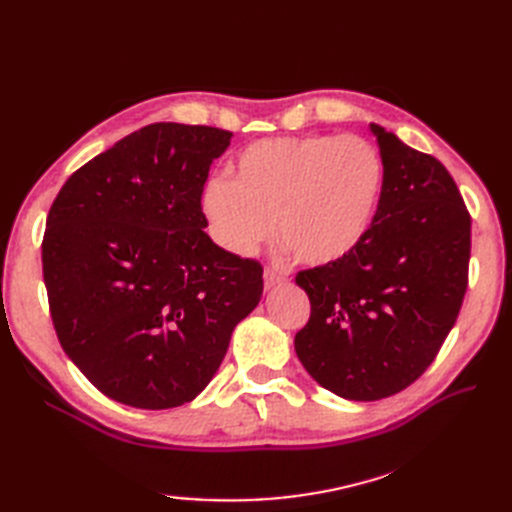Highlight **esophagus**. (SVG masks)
I'll return each instance as SVG.
<instances>
[{"label": "esophagus", "mask_w": 512, "mask_h": 512, "mask_svg": "<svg viewBox=\"0 0 512 512\" xmlns=\"http://www.w3.org/2000/svg\"><path fill=\"white\" fill-rule=\"evenodd\" d=\"M286 282V275L284 273H277L273 269H265V288L271 290L275 286H280Z\"/></svg>", "instance_id": "esophagus-1"}]
</instances>
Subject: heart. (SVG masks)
Instances as JSON below:
<instances>
[{
    "mask_svg": "<svg viewBox=\"0 0 512 512\" xmlns=\"http://www.w3.org/2000/svg\"><path fill=\"white\" fill-rule=\"evenodd\" d=\"M384 185L380 153L361 136L269 138L245 147L228 179L200 198L213 241L247 256L273 235L301 265H335L374 226Z\"/></svg>",
    "mask_w": 512,
    "mask_h": 512,
    "instance_id": "heart-1",
    "label": "heart"
}]
</instances>
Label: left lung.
Masks as SVG:
<instances>
[{"mask_svg":"<svg viewBox=\"0 0 512 512\" xmlns=\"http://www.w3.org/2000/svg\"><path fill=\"white\" fill-rule=\"evenodd\" d=\"M384 166L374 226L335 265L299 271L312 314L294 337L324 389L354 401L391 397L423 376L468 288L472 220L451 173L371 123Z\"/></svg>","mask_w":512,"mask_h":512,"instance_id":"obj_1","label":"left lung"}]
</instances>
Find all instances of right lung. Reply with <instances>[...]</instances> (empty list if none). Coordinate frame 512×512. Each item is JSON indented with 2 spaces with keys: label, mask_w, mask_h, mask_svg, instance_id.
I'll return each mask as SVG.
<instances>
[{
  "label": "right lung",
  "mask_w": 512,
  "mask_h": 512,
  "mask_svg": "<svg viewBox=\"0 0 512 512\" xmlns=\"http://www.w3.org/2000/svg\"><path fill=\"white\" fill-rule=\"evenodd\" d=\"M230 138L151 123L72 173L53 200L42 239L53 327L70 361L119 404H188L260 301V262L203 230L209 166Z\"/></svg>",
  "instance_id": "1"
}]
</instances>
